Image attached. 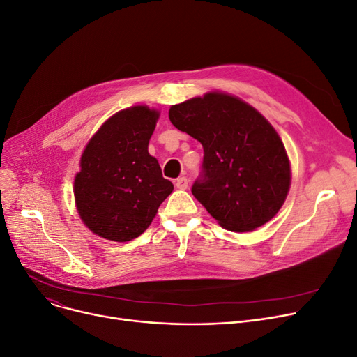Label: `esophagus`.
I'll return each mask as SVG.
<instances>
[{
	"mask_svg": "<svg viewBox=\"0 0 357 357\" xmlns=\"http://www.w3.org/2000/svg\"><path fill=\"white\" fill-rule=\"evenodd\" d=\"M176 188L180 190H185L189 188V178L188 177H180L176 180Z\"/></svg>",
	"mask_w": 357,
	"mask_h": 357,
	"instance_id": "1",
	"label": "esophagus"
}]
</instances>
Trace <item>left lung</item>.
Segmentation results:
<instances>
[{
    "label": "left lung",
    "instance_id": "obj_1",
    "mask_svg": "<svg viewBox=\"0 0 357 357\" xmlns=\"http://www.w3.org/2000/svg\"><path fill=\"white\" fill-rule=\"evenodd\" d=\"M168 117L203 146L192 193L220 227L247 232L279 212L291 188V164L264 116L238 97L213 91L172 106Z\"/></svg>",
    "mask_w": 357,
    "mask_h": 357
}]
</instances>
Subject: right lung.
<instances>
[{
	"label": "right lung",
	"instance_id": "right-lung-1",
	"mask_svg": "<svg viewBox=\"0 0 357 357\" xmlns=\"http://www.w3.org/2000/svg\"><path fill=\"white\" fill-rule=\"evenodd\" d=\"M158 117L146 106L117 112L82 152L74 180L75 205L87 228L106 240L137 238L174 189L148 152Z\"/></svg>",
	"mask_w": 357,
	"mask_h": 357
}]
</instances>
